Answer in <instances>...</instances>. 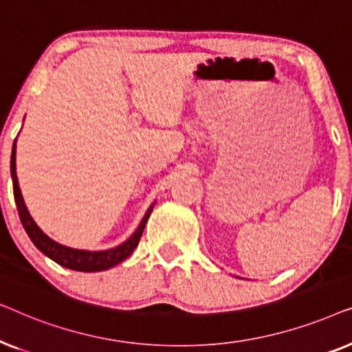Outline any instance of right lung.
Listing matches in <instances>:
<instances>
[{"mask_svg": "<svg viewBox=\"0 0 352 352\" xmlns=\"http://www.w3.org/2000/svg\"><path fill=\"white\" fill-rule=\"evenodd\" d=\"M11 176H12V187H14V200H16L19 218L22 221L23 229L28 234V237L33 242V245L46 254L47 258H51L52 261H56L60 266L67 269H74V271L80 272H98V271H105V269H110L117 266L118 263H122L123 259H126L129 254L134 252V248L138 247L139 240H141V235L144 232V228H146V223L148 216L152 213V208L147 210V213L144 214V218L139 224L131 237H129L126 242L118 245L112 250H105V252H85V250H75L64 247V245L54 242V240L47 237V235L43 232V230L38 228L35 221L32 219L30 213H28L25 204H23L21 189H19L17 182V175H16V141H14L12 146V155H11Z\"/></svg>", "mask_w": 352, "mask_h": 352, "instance_id": "1", "label": "right lung"}]
</instances>
